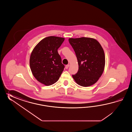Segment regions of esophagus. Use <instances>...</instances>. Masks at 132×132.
<instances>
[{
    "label": "esophagus",
    "mask_w": 132,
    "mask_h": 132,
    "mask_svg": "<svg viewBox=\"0 0 132 132\" xmlns=\"http://www.w3.org/2000/svg\"><path fill=\"white\" fill-rule=\"evenodd\" d=\"M69 67V65H65V67L66 69H68V68Z\"/></svg>",
    "instance_id": "obj_1"
}]
</instances>
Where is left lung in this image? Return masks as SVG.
<instances>
[{"instance_id": "obj_1", "label": "left lung", "mask_w": 132, "mask_h": 132, "mask_svg": "<svg viewBox=\"0 0 132 132\" xmlns=\"http://www.w3.org/2000/svg\"><path fill=\"white\" fill-rule=\"evenodd\" d=\"M78 63V72L73 75L76 83L83 87L95 84L104 71V50L97 40L92 38H69Z\"/></svg>"}]
</instances>
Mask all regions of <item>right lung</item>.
Wrapping results in <instances>:
<instances>
[{
	"mask_svg": "<svg viewBox=\"0 0 132 132\" xmlns=\"http://www.w3.org/2000/svg\"><path fill=\"white\" fill-rule=\"evenodd\" d=\"M65 38L56 36L46 37L34 48L30 58L31 71L38 81L46 86L56 82L65 66L57 50Z\"/></svg>",
	"mask_w": 132,
	"mask_h": 132,
	"instance_id": "add662e5",
	"label": "right lung"
}]
</instances>
